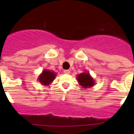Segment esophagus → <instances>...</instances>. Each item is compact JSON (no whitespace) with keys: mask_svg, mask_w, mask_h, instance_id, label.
Segmentation results:
<instances>
[{"mask_svg":"<svg viewBox=\"0 0 134 134\" xmlns=\"http://www.w3.org/2000/svg\"><path fill=\"white\" fill-rule=\"evenodd\" d=\"M64 72L66 74H69L70 73V71L69 70H65L64 71Z\"/></svg>","mask_w":134,"mask_h":134,"instance_id":"1","label":"esophagus"}]
</instances>
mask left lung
Returning a JSON list of instances; mask_svg holds the SVG:
<instances>
[{
    "label": "left lung",
    "instance_id": "8db88e82",
    "mask_svg": "<svg viewBox=\"0 0 134 134\" xmlns=\"http://www.w3.org/2000/svg\"><path fill=\"white\" fill-rule=\"evenodd\" d=\"M76 79L79 82V85L82 86L84 88H91L95 84V80L91 76L88 72H85L78 74Z\"/></svg>",
    "mask_w": 134,
    "mask_h": 134
}]
</instances>
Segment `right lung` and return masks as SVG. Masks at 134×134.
<instances>
[{
    "instance_id": "1",
    "label": "right lung",
    "mask_w": 134,
    "mask_h": 134,
    "mask_svg": "<svg viewBox=\"0 0 134 134\" xmlns=\"http://www.w3.org/2000/svg\"><path fill=\"white\" fill-rule=\"evenodd\" d=\"M56 76V73L52 70L44 69L39 75L37 80L43 86H48L54 81Z\"/></svg>"
}]
</instances>
